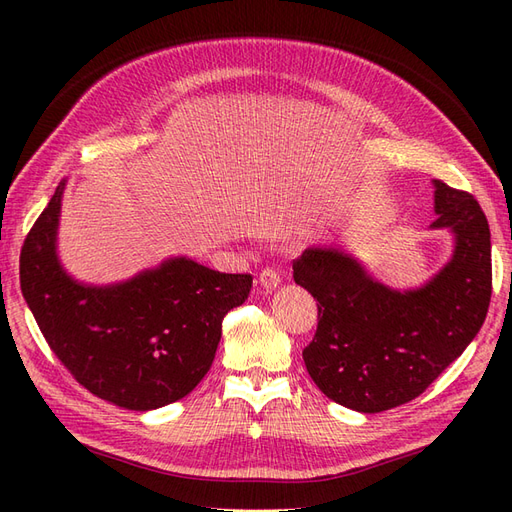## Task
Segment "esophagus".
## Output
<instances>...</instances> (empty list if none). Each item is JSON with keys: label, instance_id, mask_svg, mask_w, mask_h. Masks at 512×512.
<instances>
[{"label": "esophagus", "instance_id": "obj_1", "mask_svg": "<svg viewBox=\"0 0 512 512\" xmlns=\"http://www.w3.org/2000/svg\"><path fill=\"white\" fill-rule=\"evenodd\" d=\"M258 282H260V286H265V288H277V286H280V282H282L280 271H275L273 267L262 269L260 275H258Z\"/></svg>", "mask_w": 512, "mask_h": 512}]
</instances>
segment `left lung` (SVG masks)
<instances>
[{"instance_id":"8db88e82","label":"left lung","mask_w":512,"mask_h":512,"mask_svg":"<svg viewBox=\"0 0 512 512\" xmlns=\"http://www.w3.org/2000/svg\"><path fill=\"white\" fill-rule=\"evenodd\" d=\"M431 228L455 235L453 258L416 290H391L352 256L312 247L294 282L318 301L303 361L335 404L376 414L421 395L476 337L491 301V232L476 198L442 181Z\"/></svg>"}]
</instances>
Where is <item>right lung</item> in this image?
Returning <instances> with one entry per match:
<instances>
[{"label": "right lung", "mask_w": 512, "mask_h": 512, "mask_svg": "<svg viewBox=\"0 0 512 512\" xmlns=\"http://www.w3.org/2000/svg\"><path fill=\"white\" fill-rule=\"evenodd\" d=\"M61 194L64 183L21 250V290L46 344L100 399L141 412L173 404L205 378L222 320L247 299L252 275L173 258L123 284H79L55 252Z\"/></svg>", "instance_id": "right-lung-1"}]
</instances>
